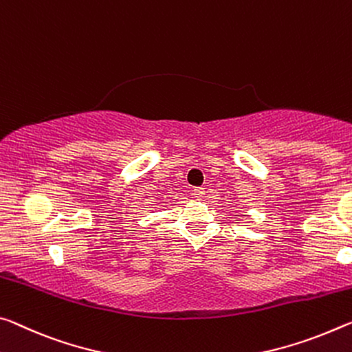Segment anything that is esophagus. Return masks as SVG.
I'll use <instances>...</instances> for the list:
<instances>
[{
	"label": "esophagus",
	"mask_w": 352,
	"mask_h": 352,
	"mask_svg": "<svg viewBox=\"0 0 352 352\" xmlns=\"http://www.w3.org/2000/svg\"><path fill=\"white\" fill-rule=\"evenodd\" d=\"M192 194H194V197H197V199H202V197L205 196V188H194Z\"/></svg>",
	"instance_id": "34e87169"
}]
</instances>
